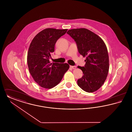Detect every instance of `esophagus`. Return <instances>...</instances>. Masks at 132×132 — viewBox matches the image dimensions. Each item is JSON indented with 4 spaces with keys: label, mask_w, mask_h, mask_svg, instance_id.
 I'll return each instance as SVG.
<instances>
[{
    "label": "esophagus",
    "mask_w": 132,
    "mask_h": 132,
    "mask_svg": "<svg viewBox=\"0 0 132 132\" xmlns=\"http://www.w3.org/2000/svg\"><path fill=\"white\" fill-rule=\"evenodd\" d=\"M70 67L73 69H75L76 68V66H70Z\"/></svg>",
    "instance_id": "obj_1"
}]
</instances>
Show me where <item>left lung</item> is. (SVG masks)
Here are the masks:
<instances>
[{
    "label": "left lung",
    "instance_id": "8db88e82",
    "mask_svg": "<svg viewBox=\"0 0 132 132\" xmlns=\"http://www.w3.org/2000/svg\"><path fill=\"white\" fill-rule=\"evenodd\" d=\"M67 33L75 40L80 54L86 57L85 67L78 66L84 74L78 85L86 92H95L105 81L109 71L106 46L101 37L85 28L71 29Z\"/></svg>",
    "mask_w": 132,
    "mask_h": 132
}]
</instances>
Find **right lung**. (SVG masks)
<instances>
[{"label": "right lung", "mask_w": 132, "mask_h": 132, "mask_svg": "<svg viewBox=\"0 0 132 132\" xmlns=\"http://www.w3.org/2000/svg\"><path fill=\"white\" fill-rule=\"evenodd\" d=\"M67 30L46 28L38 32L31 40L28 52V66L34 80L42 88L49 89L56 86L69 69L67 63L50 61L57 40Z\"/></svg>", "instance_id": "1"}]
</instances>
